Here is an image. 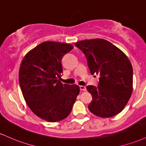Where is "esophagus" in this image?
<instances>
[{"label": "esophagus", "instance_id": "esophagus-1", "mask_svg": "<svg viewBox=\"0 0 146 146\" xmlns=\"http://www.w3.org/2000/svg\"><path fill=\"white\" fill-rule=\"evenodd\" d=\"M80 90H82V91H85V90H86V88L85 86H80Z\"/></svg>", "mask_w": 146, "mask_h": 146}]
</instances>
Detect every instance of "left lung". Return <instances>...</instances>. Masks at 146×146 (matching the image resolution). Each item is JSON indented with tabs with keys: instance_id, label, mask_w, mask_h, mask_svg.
Wrapping results in <instances>:
<instances>
[{
	"instance_id": "8db88e82",
	"label": "left lung",
	"mask_w": 146,
	"mask_h": 146,
	"mask_svg": "<svg viewBox=\"0 0 146 146\" xmlns=\"http://www.w3.org/2000/svg\"><path fill=\"white\" fill-rule=\"evenodd\" d=\"M75 46L86 56L91 75H100L98 86L86 87L93 97L88 109L103 118L119 113L132 92L133 70L128 57L104 39L80 41Z\"/></svg>"
}]
</instances>
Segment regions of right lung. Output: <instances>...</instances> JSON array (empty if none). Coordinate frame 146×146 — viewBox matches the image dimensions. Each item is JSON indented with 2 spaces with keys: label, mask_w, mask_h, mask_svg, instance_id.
Segmentation results:
<instances>
[{
  "label": "right lung",
  "mask_w": 146,
  "mask_h": 146,
  "mask_svg": "<svg viewBox=\"0 0 146 146\" xmlns=\"http://www.w3.org/2000/svg\"><path fill=\"white\" fill-rule=\"evenodd\" d=\"M73 48L66 43L44 42L26 55L20 67V86L27 104L47 121L68 117L80 93L78 85L60 82L62 59Z\"/></svg>",
  "instance_id": "1"
}]
</instances>
